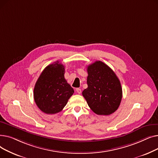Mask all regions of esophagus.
Masks as SVG:
<instances>
[{"label": "esophagus", "instance_id": "34e87169", "mask_svg": "<svg viewBox=\"0 0 158 158\" xmlns=\"http://www.w3.org/2000/svg\"><path fill=\"white\" fill-rule=\"evenodd\" d=\"M76 92H77V94H80L81 93V89L80 88H76Z\"/></svg>", "mask_w": 158, "mask_h": 158}]
</instances>
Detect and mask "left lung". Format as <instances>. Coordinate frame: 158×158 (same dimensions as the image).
Segmentation results:
<instances>
[{
	"label": "left lung",
	"mask_w": 158,
	"mask_h": 158,
	"mask_svg": "<svg viewBox=\"0 0 158 158\" xmlns=\"http://www.w3.org/2000/svg\"><path fill=\"white\" fill-rule=\"evenodd\" d=\"M88 88L82 92L88 105L98 115L117 111L122 98L120 82L112 69L101 61L88 66Z\"/></svg>",
	"instance_id": "8db88e82"
}]
</instances>
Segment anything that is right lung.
<instances>
[{
	"label": "right lung",
	"mask_w": 158,
	"mask_h": 158,
	"mask_svg": "<svg viewBox=\"0 0 158 158\" xmlns=\"http://www.w3.org/2000/svg\"><path fill=\"white\" fill-rule=\"evenodd\" d=\"M64 74V66L56 61L47 66L36 82L35 101L38 108L46 114H56L62 111L74 93Z\"/></svg>",
	"instance_id": "right-lung-1"
}]
</instances>
